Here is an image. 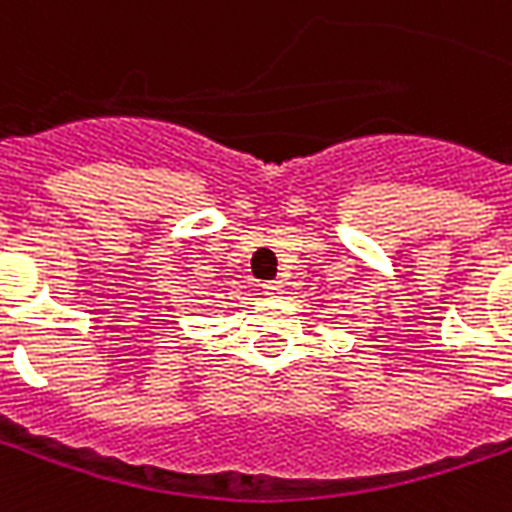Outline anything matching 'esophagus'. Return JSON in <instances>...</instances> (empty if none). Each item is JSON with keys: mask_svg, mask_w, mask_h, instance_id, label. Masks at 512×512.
<instances>
[{"mask_svg": "<svg viewBox=\"0 0 512 512\" xmlns=\"http://www.w3.org/2000/svg\"><path fill=\"white\" fill-rule=\"evenodd\" d=\"M263 293L271 295V298H282V295H285V285H282V282H266V285H263Z\"/></svg>", "mask_w": 512, "mask_h": 512, "instance_id": "1", "label": "esophagus"}]
</instances>
